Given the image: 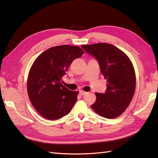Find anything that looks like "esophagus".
I'll list each match as a JSON object with an SVG mask.
<instances>
[{"instance_id":"obj_1","label":"esophagus","mask_w":158,"mask_h":158,"mask_svg":"<svg viewBox=\"0 0 158 158\" xmlns=\"http://www.w3.org/2000/svg\"><path fill=\"white\" fill-rule=\"evenodd\" d=\"M79 94L81 95H85V94H87V92L83 91V90H79Z\"/></svg>"}]
</instances>
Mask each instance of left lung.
<instances>
[{
  "mask_svg": "<svg viewBox=\"0 0 158 158\" xmlns=\"http://www.w3.org/2000/svg\"><path fill=\"white\" fill-rule=\"evenodd\" d=\"M81 47L96 58L107 81L104 94L95 93L97 100L91 106L92 109L105 118H116L128 107L134 94L135 75L131 61L125 52L107 43Z\"/></svg>",
  "mask_w": 158,
  "mask_h": 158,
  "instance_id": "left-lung-1",
  "label": "left lung"
}]
</instances>
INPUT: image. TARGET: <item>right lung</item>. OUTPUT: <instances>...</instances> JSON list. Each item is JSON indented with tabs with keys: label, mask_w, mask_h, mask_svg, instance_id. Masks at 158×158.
<instances>
[{
	"label": "right lung",
	"mask_w": 158,
	"mask_h": 158,
	"mask_svg": "<svg viewBox=\"0 0 158 158\" xmlns=\"http://www.w3.org/2000/svg\"><path fill=\"white\" fill-rule=\"evenodd\" d=\"M84 53L77 46H54L36 58L29 70L27 92L37 112L48 120L61 118L72 110L78 91L61 84V79L74 60Z\"/></svg>",
	"instance_id": "add662e5"
}]
</instances>
